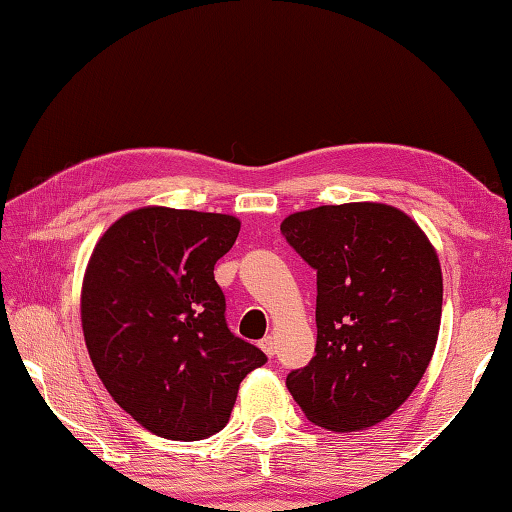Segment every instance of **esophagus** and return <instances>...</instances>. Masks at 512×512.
Returning <instances> with one entry per match:
<instances>
[{
    "instance_id": "1",
    "label": "esophagus",
    "mask_w": 512,
    "mask_h": 512,
    "mask_svg": "<svg viewBox=\"0 0 512 512\" xmlns=\"http://www.w3.org/2000/svg\"><path fill=\"white\" fill-rule=\"evenodd\" d=\"M259 348L264 350L266 357H275V339H273V336H264V339L259 341Z\"/></svg>"
}]
</instances>
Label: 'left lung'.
Returning <instances> with one entry per match:
<instances>
[{
	"label": "left lung",
	"mask_w": 512,
	"mask_h": 512,
	"mask_svg": "<svg viewBox=\"0 0 512 512\" xmlns=\"http://www.w3.org/2000/svg\"><path fill=\"white\" fill-rule=\"evenodd\" d=\"M316 271V354L287 388L307 418L359 431L400 409L427 370L443 273L411 216L384 203L320 205L280 225Z\"/></svg>",
	"instance_id": "left-lung-1"
}]
</instances>
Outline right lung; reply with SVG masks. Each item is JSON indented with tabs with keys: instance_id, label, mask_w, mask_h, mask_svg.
Segmentation results:
<instances>
[{
	"instance_id": "1",
	"label": "right lung",
	"mask_w": 512,
	"mask_h": 512,
	"mask_svg": "<svg viewBox=\"0 0 512 512\" xmlns=\"http://www.w3.org/2000/svg\"><path fill=\"white\" fill-rule=\"evenodd\" d=\"M239 228L230 214L142 207L94 246L81 291L92 366L112 400L160 438L214 436L241 379L266 363L228 329L214 280Z\"/></svg>"
}]
</instances>
